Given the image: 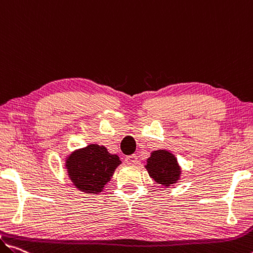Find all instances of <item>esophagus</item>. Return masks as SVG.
Wrapping results in <instances>:
<instances>
[{
    "instance_id": "34e87169",
    "label": "esophagus",
    "mask_w": 253,
    "mask_h": 253,
    "mask_svg": "<svg viewBox=\"0 0 253 253\" xmlns=\"http://www.w3.org/2000/svg\"><path fill=\"white\" fill-rule=\"evenodd\" d=\"M126 162L130 165H135L138 163V158H137V156H135V155H130V156L126 157Z\"/></svg>"
}]
</instances>
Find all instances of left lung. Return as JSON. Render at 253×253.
<instances>
[{"label":"left lung","mask_w":253,"mask_h":253,"mask_svg":"<svg viewBox=\"0 0 253 253\" xmlns=\"http://www.w3.org/2000/svg\"><path fill=\"white\" fill-rule=\"evenodd\" d=\"M146 169L155 182L165 186L175 183L181 174L176 158L166 150H156L151 153V156L147 159Z\"/></svg>","instance_id":"8db88e82"}]
</instances>
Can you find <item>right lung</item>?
<instances>
[{
  "mask_svg": "<svg viewBox=\"0 0 253 253\" xmlns=\"http://www.w3.org/2000/svg\"><path fill=\"white\" fill-rule=\"evenodd\" d=\"M120 164L118 155H111L104 146L89 145L70 155L65 166L78 189L87 193H99Z\"/></svg>",
  "mask_w": 253,
  "mask_h": 253,
  "instance_id": "obj_1",
  "label": "right lung"
}]
</instances>
